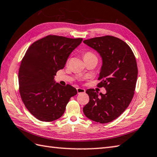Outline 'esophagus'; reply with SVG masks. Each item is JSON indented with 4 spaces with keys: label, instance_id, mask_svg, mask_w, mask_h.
I'll use <instances>...</instances> for the list:
<instances>
[{
    "label": "esophagus",
    "instance_id": "obj_1",
    "mask_svg": "<svg viewBox=\"0 0 157 157\" xmlns=\"http://www.w3.org/2000/svg\"><path fill=\"white\" fill-rule=\"evenodd\" d=\"M77 92H78V94H81V93H84L86 92L85 89L81 88H77Z\"/></svg>",
    "mask_w": 157,
    "mask_h": 157
}]
</instances>
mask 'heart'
<instances>
[{
    "label": "heart",
    "instance_id": "heart-1",
    "mask_svg": "<svg viewBox=\"0 0 157 157\" xmlns=\"http://www.w3.org/2000/svg\"><path fill=\"white\" fill-rule=\"evenodd\" d=\"M90 58H96V56L92 52L90 51H88L84 53V59H90Z\"/></svg>",
    "mask_w": 157,
    "mask_h": 157
}]
</instances>
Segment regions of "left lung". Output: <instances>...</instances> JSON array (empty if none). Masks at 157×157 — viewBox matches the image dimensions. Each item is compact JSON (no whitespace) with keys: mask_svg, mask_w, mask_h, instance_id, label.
<instances>
[{"mask_svg":"<svg viewBox=\"0 0 157 157\" xmlns=\"http://www.w3.org/2000/svg\"><path fill=\"white\" fill-rule=\"evenodd\" d=\"M84 43L97 51L102 60L98 80L105 94L94 89L86 92L89 102L83 108L84 115L101 123L111 122L124 112L134 94L138 77L136 57L128 44L111 36L85 40Z\"/></svg>","mask_w":157,"mask_h":157,"instance_id":"8db88e82","label":"left lung"}]
</instances>
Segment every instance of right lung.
Here are the masks:
<instances>
[{
  "instance_id": "1",
  "label": "right lung",
  "mask_w": 157,
  "mask_h": 157,
  "mask_svg": "<svg viewBox=\"0 0 157 157\" xmlns=\"http://www.w3.org/2000/svg\"><path fill=\"white\" fill-rule=\"evenodd\" d=\"M82 40L49 35L33 43L23 56L19 70L20 95L25 107L40 121L61 117L69 99L78 93L71 85L56 83L54 78Z\"/></svg>"
}]
</instances>
